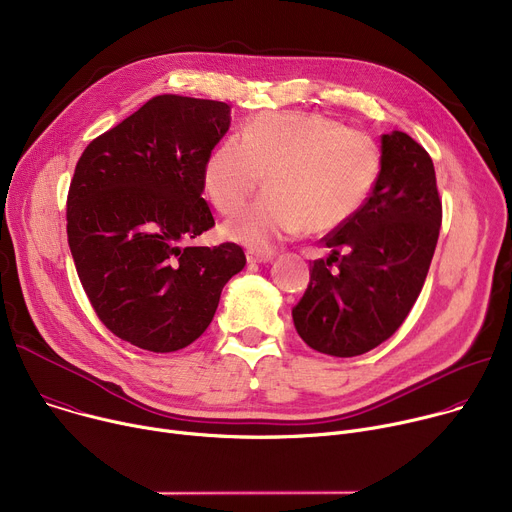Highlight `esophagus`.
<instances>
[{"instance_id":"1","label":"esophagus","mask_w":512,"mask_h":512,"mask_svg":"<svg viewBox=\"0 0 512 512\" xmlns=\"http://www.w3.org/2000/svg\"><path fill=\"white\" fill-rule=\"evenodd\" d=\"M273 251H247V261L249 263H269L273 259Z\"/></svg>"}]
</instances>
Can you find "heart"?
I'll return each mask as SVG.
<instances>
[{"mask_svg": "<svg viewBox=\"0 0 512 512\" xmlns=\"http://www.w3.org/2000/svg\"><path fill=\"white\" fill-rule=\"evenodd\" d=\"M267 171L269 192L232 216L226 237L251 247L304 230L327 235L343 226L367 200L378 179L376 143L337 118L308 112H263L239 136H228L210 153L204 185L212 204L239 210Z\"/></svg>", "mask_w": 512, "mask_h": 512, "instance_id": "1", "label": "heart"}]
</instances>
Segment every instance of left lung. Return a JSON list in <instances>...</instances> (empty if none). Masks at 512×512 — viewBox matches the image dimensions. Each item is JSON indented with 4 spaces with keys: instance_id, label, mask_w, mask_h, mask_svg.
Returning a JSON list of instances; mask_svg holds the SVG:
<instances>
[{
    "instance_id": "1",
    "label": "left lung",
    "mask_w": 512,
    "mask_h": 512,
    "mask_svg": "<svg viewBox=\"0 0 512 512\" xmlns=\"http://www.w3.org/2000/svg\"><path fill=\"white\" fill-rule=\"evenodd\" d=\"M380 163L371 196L322 239L331 255L312 263L292 308L298 335L318 353L355 357L388 341L427 280L443 218L433 159L394 130L382 136Z\"/></svg>"
}]
</instances>
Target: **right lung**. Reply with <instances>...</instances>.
Returning <instances> with one entry per match:
<instances>
[{"label": "right lung", "instance_id": "add662e5", "mask_svg": "<svg viewBox=\"0 0 512 512\" xmlns=\"http://www.w3.org/2000/svg\"><path fill=\"white\" fill-rule=\"evenodd\" d=\"M230 106L163 94L81 153L67 196V239L98 318L153 353L194 343L247 259L237 243L183 247L214 226L204 167Z\"/></svg>", "mask_w": 512, "mask_h": 512}]
</instances>
